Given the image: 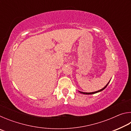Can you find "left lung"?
Returning <instances> with one entry per match:
<instances>
[{"label": "left lung", "mask_w": 131, "mask_h": 131, "mask_svg": "<svg viewBox=\"0 0 131 131\" xmlns=\"http://www.w3.org/2000/svg\"><path fill=\"white\" fill-rule=\"evenodd\" d=\"M108 83H109V82H108ZM108 83H107V85H106L105 87H104V88H102V89H101V90H99V91H97L93 92H81V91H79V92H80V93H81V94H87V95H89V94H96V93H97V92H101V91H103L104 89H105V88H106V87H107V85H108Z\"/></svg>", "instance_id": "8db88e82"}]
</instances>
